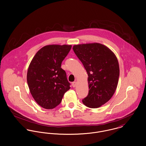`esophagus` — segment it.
<instances>
[{
    "label": "esophagus",
    "mask_w": 146,
    "mask_h": 146,
    "mask_svg": "<svg viewBox=\"0 0 146 146\" xmlns=\"http://www.w3.org/2000/svg\"><path fill=\"white\" fill-rule=\"evenodd\" d=\"M77 82H74L72 83V86H73V87H76L77 86Z\"/></svg>",
    "instance_id": "esophagus-1"
}]
</instances>
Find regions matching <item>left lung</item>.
<instances>
[{
  "mask_svg": "<svg viewBox=\"0 0 146 146\" xmlns=\"http://www.w3.org/2000/svg\"><path fill=\"white\" fill-rule=\"evenodd\" d=\"M73 49L88 74L89 92L83 103L91 108L101 107L114 94L118 83L117 58L107 46L94 43L78 44Z\"/></svg>",
  "mask_w": 146,
  "mask_h": 146,
  "instance_id": "8db88e82",
  "label": "left lung"
}]
</instances>
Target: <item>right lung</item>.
Instances as JSON below:
<instances>
[{
  "label": "right lung",
  "instance_id": "obj_1",
  "mask_svg": "<svg viewBox=\"0 0 146 146\" xmlns=\"http://www.w3.org/2000/svg\"><path fill=\"white\" fill-rule=\"evenodd\" d=\"M71 48V45L44 46L29 66L27 79L30 92L35 102L45 109L56 107L70 88L61 64Z\"/></svg>",
  "mask_w": 146,
  "mask_h": 146
}]
</instances>
